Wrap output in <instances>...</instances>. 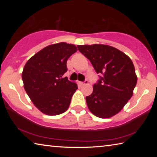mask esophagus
I'll use <instances>...</instances> for the list:
<instances>
[{
	"instance_id": "34e87169",
	"label": "esophagus",
	"mask_w": 157,
	"mask_h": 157,
	"mask_svg": "<svg viewBox=\"0 0 157 157\" xmlns=\"http://www.w3.org/2000/svg\"><path fill=\"white\" fill-rule=\"evenodd\" d=\"M89 84V81L88 80H84V82H80V84L81 85H85V84Z\"/></svg>"
}]
</instances>
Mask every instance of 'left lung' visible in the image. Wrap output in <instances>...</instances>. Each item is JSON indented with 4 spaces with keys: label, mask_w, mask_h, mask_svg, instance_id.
Instances as JSON below:
<instances>
[{
    "label": "left lung",
    "mask_w": 157,
    "mask_h": 157,
    "mask_svg": "<svg viewBox=\"0 0 157 157\" xmlns=\"http://www.w3.org/2000/svg\"><path fill=\"white\" fill-rule=\"evenodd\" d=\"M79 51L92 63L96 73L102 74L86 97L91 112L101 118L120 112L132 98L137 76L131 59L116 48L103 44L78 45Z\"/></svg>",
    "instance_id": "8db88e82"
}]
</instances>
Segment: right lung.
<instances>
[{
	"instance_id": "right-lung-1",
	"label": "right lung",
	"mask_w": 157,
	"mask_h": 157,
	"mask_svg": "<svg viewBox=\"0 0 157 157\" xmlns=\"http://www.w3.org/2000/svg\"><path fill=\"white\" fill-rule=\"evenodd\" d=\"M77 50L75 45L65 42L52 44L25 63L23 86L34 106L44 114L56 116L68 109L78 84L63 75L67 71L68 59Z\"/></svg>"
}]
</instances>
